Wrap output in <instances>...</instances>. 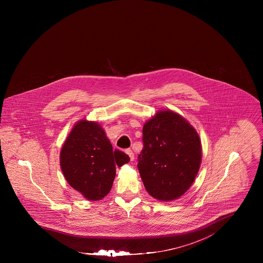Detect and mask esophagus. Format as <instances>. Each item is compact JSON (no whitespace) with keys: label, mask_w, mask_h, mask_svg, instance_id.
<instances>
[{"label":"esophagus","mask_w":263,"mask_h":263,"mask_svg":"<svg viewBox=\"0 0 263 263\" xmlns=\"http://www.w3.org/2000/svg\"><path fill=\"white\" fill-rule=\"evenodd\" d=\"M125 153H126V154H127V156L129 157L130 161H134V159H135V155H134L133 151L130 150V149H127V150H125Z\"/></svg>","instance_id":"esophagus-1"}]
</instances>
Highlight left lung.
I'll list each match as a JSON object with an SVG mask.
<instances>
[{
	"label": "left lung",
	"mask_w": 263,
	"mask_h": 263,
	"mask_svg": "<svg viewBox=\"0 0 263 263\" xmlns=\"http://www.w3.org/2000/svg\"><path fill=\"white\" fill-rule=\"evenodd\" d=\"M143 143L138 168L146 190L162 201L179 198L200 167L198 134L178 113L160 110L144 124Z\"/></svg>",
	"instance_id": "left-lung-1"
}]
</instances>
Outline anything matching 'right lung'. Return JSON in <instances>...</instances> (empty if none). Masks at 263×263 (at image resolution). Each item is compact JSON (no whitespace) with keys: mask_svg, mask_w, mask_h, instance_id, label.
Returning a JSON list of instances; mask_svg holds the SVG:
<instances>
[{"mask_svg":"<svg viewBox=\"0 0 263 263\" xmlns=\"http://www.w3.org/2000/svg\"><path fill=\"white\" fill-rule=\"evenodd\" d=\"M129 157L113 150L104 129L86 119L76 123L63 145L60 163L68 183L89 200H99L112 187L116 166Z\"/></svg>","mask_w":263,"mask_h":263,"instance_id":"obj_1","label":"right lung"}]
</instances>
